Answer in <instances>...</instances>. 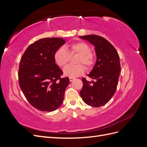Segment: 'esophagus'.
<instances>
[{
    "label": "esophagus",
    "instance_id": "obj_1",
    "mask_svg": "<svg viewBox=\"0 0 147 147\" xmlns=\"http://www.w3.org/2000/svg\"><path fill=\"white\" fill-rule=\"evenodd\" d=\"M74 79H75L74 78H72V77H69V80H70V82H72Z\"/></svg>",
    "mask_w": 147,
    "mask_h": 147
}]
</instances>
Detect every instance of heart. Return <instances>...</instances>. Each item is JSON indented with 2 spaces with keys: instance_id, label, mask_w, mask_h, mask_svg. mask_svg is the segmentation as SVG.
I'll return each instance as SVG.
<instances>
[{
  "instance_id": "obj_1",
  "label": "heart",
  "mask_w": 147,
  "mask_h": 147,
  "mask_svg": "<svg viewBox=\"0 0 147 147\" xmlns=\"http://www.w3.org/2000/svg\"><path fill=\"white\" fill-rule=\"evenodd\" d=\"M91 50L90 46L86 43L82 41L77 42L69 45L67 48V50L63 47L59 48L55 53L54 59L59 67H64L69 63L70 56L78 55L75 60V63L78 64L67 65L63 69L65 76L77 77L85 72V67L82 64L85 65L87 70H90L94 65L95 57Z\"/></svg>"
}]
</instances>
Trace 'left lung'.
Returning a JSON list of instances; mask_svg holds the SVG:
<instances>
[{"instance_id": "8db88e82", "label": "left lung", "mask_w": 147, "mask_h": 147, "mask_svg": "<svg viewBox=\"0 0 147 147\" xmlns=\"http://www.w3.org/2000/svg\"><path fill=\"white\" fill-rule=\"evenodd\" d=\"M95 47L97 59L88 75L96 81L89 82L83 78V88L80 92L83 100L94 107L105 105L117 90L121 66L116 49L107 40L96 35L80 36Z\"/></svg>"}]
</instances>
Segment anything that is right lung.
I'll use <instances>...</instances> for the list:
<instances>
[{
	"label": "right lung",
	"mask_w": 147,
	"mask_h": 147,
	"mask_svg": "<svg viewBox=\"0 0 147 147\" xmlns=\"http://www.w3.org/2000/svg\"><path fill=\"white\" fill-rule=\"evenodd\" d=\"M63 38L40 39L26 49L20 61L19 84L31 105L42 112H53L63 103L68 77L55 63V51L65 43Z\"/></svg>",
	"instance_id": "add662e5"
}]
</instances>
